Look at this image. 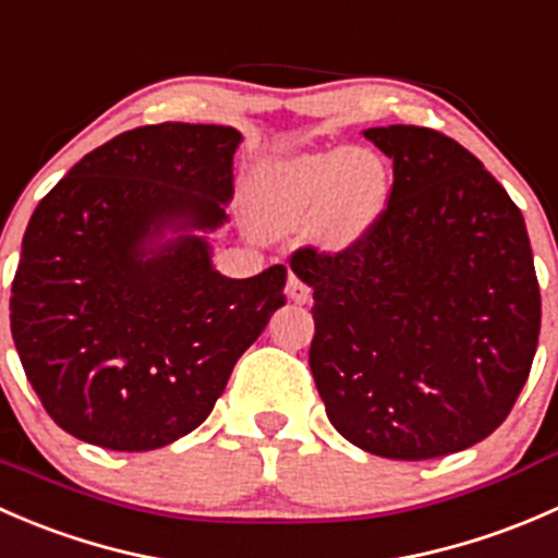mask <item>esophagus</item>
Listing matches in <instances>:
<instances>
[{
  "label": "esophagus",
  "mask_w": 558,
  "mask_h": 558,
  "mask_svg": "<svg viewBox=\"0 0 558 558\" xmlns=\"http://www.w3.org/2000/svg\"><path fill=\"white\" fill-rule=\"evenodd\" d=\"M286 294H289V300L296 302V305H305V302H311V289H307V286L302 283V280L296 278L294 272L289 275V283H286Z\"/></svg>",
  "instance_id": "1"
}]
</instances>
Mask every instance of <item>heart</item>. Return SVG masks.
I'll use <instances>...</instances> for the list:
<instances>
[{"label":"heart","mask_w":558,"mask_h":558,"mask_svg":"<svg viewBox=\"0 0 558 558\" xmlns=\"http://www.w3.org/2000/svg\"><path fill=\"white\" fill-rule=\"evenodd\" d=\"M391 174L373 148H329L258 165L247 180V213L267 234L313 221L331 245L362 238L380 218Z\"/></svg>","instance_id":"b5f03b06"}]
</instances>
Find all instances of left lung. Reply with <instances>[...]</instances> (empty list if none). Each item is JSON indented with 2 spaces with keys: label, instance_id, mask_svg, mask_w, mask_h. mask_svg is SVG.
<instances>
[{
  "label": "left lung",
  "instance_id": "1",
  "mask_svg": "<svg viewBox=\"0 0 558 558\" xmlns=\"http://www.w3.org/2000/svg\"><path fill=\"white\" fill-rule=\"evenodd\" d=\"M364 137L393 165L388 207L345 251L291 256L313 289L315 386L331 426L362 451H464L508 418L537 351L526 223L446 134L397 123Z\"/></svg>",
  "mask_w": 558,
  "mask_h": 558
}]
</instances>
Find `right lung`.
<instances>
[{"mask_svg": "<svg viewBox=\"0 0 558 558\" xmlns=\"http://www.w3.org/2000/svg\"><path fill=\"white\" fill-rule=\"evenodd\" d=\"M243 134L156 123L83 156L37 205L10 329L50 418L110 451L194 432L286 305V267L238 280L207 234L229 221Z\"/></svg>", "mask_w": 558, "mask_h": 558, "instance_id": "1", "label": "right lung"}]
</instances>
